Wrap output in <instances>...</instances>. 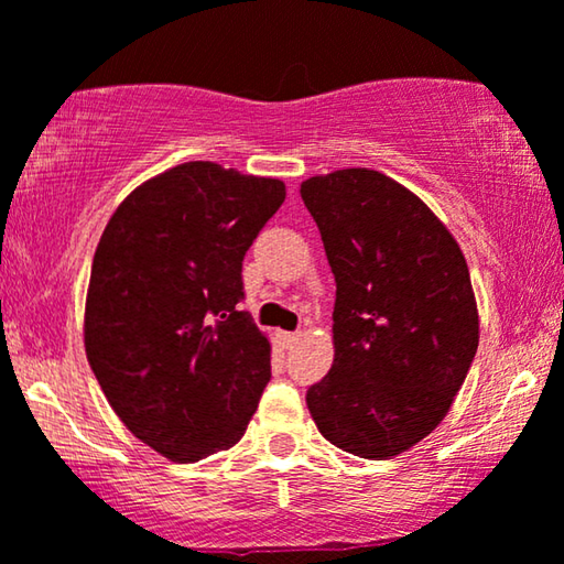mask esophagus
Instances as JSON below:
<instances>
[{
  "label": "esophagus",
  "instance_id": "obj_1",
  "mask_svg": "<svg viewBox=\"0 0 564 564\" xmlns=\"http://www.w3.org/2000/svg\"><path fill=\"white\" fill-rule=\"evenodd\" d=\"M278 340H281L283 348H291L299 340V333H278Z\"/></svg>",
  "mask_w": 564,
  "mask_h": 564
}]
</instances>
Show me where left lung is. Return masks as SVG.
<instances>
[{
    "mask_svg": "<svg viewBox=\"0 0 564 564\" xmlns=\"http://www.w3.org/2000/svg\"><path fill=\"white\" fill-rule=\"evenodd\" d=\"M302 198L337 283L335 360L306 408L329 444L389 459L435 431L475 360L467 260L431 208L377 170L310 177Z\"/></svg>",
    "mask_w": 564,
    "mask_h": 564,
    "instance_id": "left-lung-1",
    "label": "left lung"
}]
</instances>
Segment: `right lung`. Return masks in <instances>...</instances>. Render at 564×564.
Instances as JSON below:
<instances>
[{"label": "right lung", "mask_w": 564, "mask_h": 564, "mask_svg": "<svg viewBox=\"0 0 564 564\" xmlns=\"http://www.w3.org/2000/svg\"><path fill=\"white\" fill-rule=\"evenodd\" d=\"M286 198L275 177L185 162L116 208L95 250L85 348L126 427L172 462L242 438L270 381V343L242 260Z\"/></svg>", "instance_id": "1"}]
</instances>
